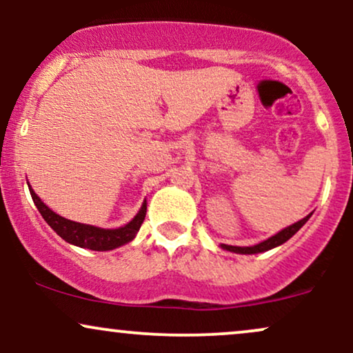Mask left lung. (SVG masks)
I'll return each instance as SVG.
<instances>
[{
  "mask_svg": "<svg viewBox=\"0 0 353 353\" xmlns=\"http://www.w3.org/2000/svg\"><path fill=\"white\" fill-rule=\"evenodd\" d=\"M310 216H312V214H309V216H307V217H303L302 221H299V222H295V224L289 225V228L282 229L281 232H277V234H275V236L269 237V239H267V241L261 242V244H257V245H250V247H239V245L221 244V247H222V249H224V250H229V252H236V254H259V252H265V250L274 249V247L282 245L283 242L289 241V239L292 237L294 234L297 232V230L301 229L302 225L305 224L307 221H309Z\"/></svg>",
  "mask_w": 353,
  "mask_h": 353,
  "instance_id": "1",
  "label": "left lung"
}]
</instances>
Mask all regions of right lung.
<instances>
[{
  "label": "right lung",
  "instance_id": "1",
  "mask_svg": "<svg viewBox=\"0 0 353 353\" xmlns=\"http://www.w3.org/2000/svg\"><path fill=\"white\" fill-rule=\"evenodd\" d=\"M28 188H30L31 197H33V202L39 212H41L43 219L59 237H63L64 241L70 242L72 245L84 247V249L91 250H112L116 249V247H121L128 244V242H131L132 239L136 237L137 230L141 229V224H143L145 217V210H148V204H145L144 201L139 212L136 214V217L132 219L131 222L123 225V228L101 229L96 228V225L81 224V222H74L66 217H61L59 214L52 212V210L36 196V192L31 189L30 184H28Z\"/></svg>",
  "mask_w": 353,
  "mask_h": 353
}]
</instances>
